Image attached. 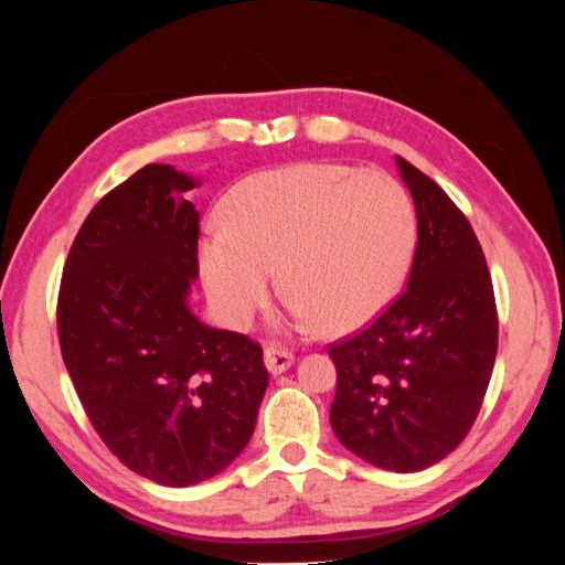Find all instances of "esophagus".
I'll return each mask as SVG.
<instances>
[{"instance_id": "esophagus-1", "label": "esophagus", "mask_w": 565, "mask_h": 565, "mask_svg": "<svg viewBox=\"0 0 565 565\" xmlns=\"http://www.w3.org/2000/svg\"><path fill=\"white\" fill-rule=\"evenodd\" d=\"M264 363H266V370L270 374H282L285 370H289L295 365V355L285 351V349H276V347H268L264 351Z\"/></svg>"}]
</instances>
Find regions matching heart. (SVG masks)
I'll return each instance as SVG.
<instances>
[{"instance_id": "heart-1", "label": "heart", "mask_w": 565, "mask_h": 565, "mask_svg": "<svg viewBox=\"0 0 565 565\" xmlns=\"http://www.w3.org/2000/svg\"><path fill=\"white\" fill-rule=\"evenodd\" d=\"M221 228L200 237L210 301L245 328L276 270L285 324L339 337L396 297L417 241L405 188L384 169L297 162L243 179L221 204Z\"/></svg>"}]
</instances>
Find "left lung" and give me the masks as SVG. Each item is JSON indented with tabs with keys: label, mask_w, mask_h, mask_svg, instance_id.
I'll return each instance as SVG.
<instances>
[{
	"label": "left lung",
	"mask_w": 565,
	"mask_h": 565,
	"mask_svg": "<svg viewBox=\"0 0 565 565\" xmlns=\"http://www.w3.org/2000/svg\"><path fill=\"white\" fill-rule=\"evenodd\" d=\"M417 210L407 287L388 309L330 347L337 438L386 471H422L473 426L498 355V306L481 243L457 204L396 158Z\"/></svg>",
	"instance_id": "obj_1"
}]
</instances>
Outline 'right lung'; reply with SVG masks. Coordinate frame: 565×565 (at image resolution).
<instances>
[{
  "instance_id": "1",
  "label": "right lung",
  "mask_w": 565,
  "mask_h": 565,
  "mask_svg": "<svg viewBox=\"0 0 565 565\" xmlns=\"http://www.w3.org/2000/svg\"><path fill=\"white\" fill-rule=\"evenodd\" d=\"M198 181L146 164L98 200L58 292L63 363L96 434L125 467L185 488L245 450L268 386L262 347L200 322Z\"/></svg>"
}]
</instances>
